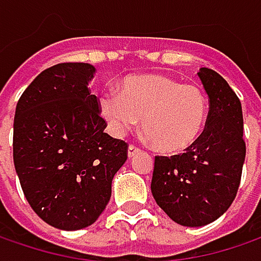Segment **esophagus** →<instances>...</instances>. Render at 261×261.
Masks as SVG:
<instances>
[{
  "mask_svg": "<svg viewBox=\"0 0 261 261\" xmlns=\"http://www.w3.org/2000/svg\"><path fill=\"white\" fill-rule=\"evenodd\" d=\"M140 152V149L139 147H136L134 145H130L128 146V158H133L134 155H137Z\"/></svg>",
  "mask_w": 261,
  "mask_h": 261,
  "instance_id": "1",
  "label": "esophagus"
}]
</instances>
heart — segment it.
Listing matches in <instances>:
<instances>
[{
	"label": "heart",
	"mask_w": 261,
	"mask_h": 261,
	"mask_svg": "<svg viewBox=\"0 0 261 261\" xmlns=\"http://www.w3.org/2000/svg\"><path fill=\"white\" fill-rule=\"evenodd\" d=\"M99 108L115 136H124L143 119L145 134L164 153L191 147L208 116L207 96L198 85L160 73L127 76L119 85V96L111 91L100 94Z\"/></svg>",
	"instance_id": "1"
}]
</instances>
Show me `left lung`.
Returning <instances> with one entry per match:
<instances>
[{
    "mask_svg": "<svg viewBox=\"0 0 261 261\" xmlns=\"http://www.w3.org/2000/svg\"><path fill=\"white\" fill-rule=\"evenodd\" d=\"M198 76L210 99L207 124L185 153L155 156L150 191L167 216L199 227L223 216L237 196L245 161L241 101L216 70Z\"/></svg>",
    "mask_w": 261,
    "mask_h": 261,
    "instance_id": "8db88e82",
    "label": "left lung"
}]
</instances>
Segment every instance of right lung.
I'll return each instance as SVG.
<instances>
[{
  "mask_svg": "<svg viewBox=\"0 0 261 261\" xmlns=\"http://www.w3.org/2000/svg\"><path fill=\"white\" fill-rule=\"evenodd\" d=\"M90 63H59L23 91L13 125V160L24 196L50 226L80 230L106 208L128 146L111 137L88 84Z\"/></svg>",
  "mask_w": 261,
  "mask_h": 261,
  "instance_id": "add662e5",
  "label": "right lung"
}]
</instances>
